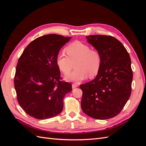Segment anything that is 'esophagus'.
I'll return each instance as SVG.
<instances>
[{
  "instance_id": "obj_1",
  "label": "esophagus",
  "mask_w": 146,
  "mask_h": 146,
  "mask_svg": "<svg viewBox=\"0 0 146 146\" xmlns=\"http://www.w3.org/2000/svg\"><path fill=\"white\" fill-rule=\"evenodd\" d=\"M77 86H78V85H77V84H72V89H74V88H77Z\"/></svg>"
}]
</instances>
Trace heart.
Here are the masks:
<instances>
[{"instance_id": "b5f03b06", "label": "heart", "mask_w": 146, "mask_h": 146, "mask_svg": "<svg viewBox=\"0 0 146 146\" xmlns=\"http://www.w3.org/2000/svg\"><path fill=\"white\" fill-rule=\"evenodd\" d=\"M68 56L59 52L56 56V64L64 74L71 70L74 64L76 70L64 77V80L69 82L80 83L89 76L93 77L98 74L101 66L102 57L100 53L91 50L90 46L81 42L70 44L66 48Z\"/></svg>"}]
</instances>
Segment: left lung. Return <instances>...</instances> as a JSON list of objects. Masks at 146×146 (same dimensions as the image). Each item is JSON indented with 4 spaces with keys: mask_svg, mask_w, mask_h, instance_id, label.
Masks as SVG:
<instances>
[{
    "mask_svg": "<svg viewBox=\"0 0 146 146\" xmlns=\"http://www.w3.org/2000/svg\"><path fill=\"white\" fill-rule=\"evenodd\" d=\"M87 41L101 55L98 75L91 82L80 86L83 91V111L92 118L107 119L121 111L131 91L133 72L129 53L113 36L90 35Z\"/></svg>",
    "mask_w": 146,
    "mask_h": 146,
    "instance_id": "obj_1",
    "label": "left lung"
}]
</instances>
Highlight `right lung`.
Wrapping results in <instances>:
<instances>
[{
	"mask_svg": "<svg viewBox=\"0 0 146 146\" xmlns=\"http://www.w3.org/2000/svg\"><path fill=\"white\" fill-rule=\"evenodd\" d=\"M71 37L49 34L31 42L19 58L14 83L19 105L37 119L56 116L62 111L65 95L72 85L60 80L56 56Z\"/></svg>",
	"mask_w": 146,
	"mask_h": 146,
	"instance_id": "add662e5",
	"label": "right lung"
}]
</instances>
